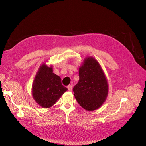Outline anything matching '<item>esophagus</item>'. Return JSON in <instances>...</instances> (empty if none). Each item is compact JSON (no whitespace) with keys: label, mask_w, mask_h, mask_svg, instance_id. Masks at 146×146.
<instances>
[{"label":"esophagus","mask_w":146,"mask_h":146,"mask_svg":"<svg viewBox=\"0 0 146 146\" xmlns=\"http://www.w3.org/2000/svg\"><path fill=\"white\" fill-rule=\"evenodd\" d=\"M67 89H68V90L69 91H72V85H68L67 86Z\"/></svg>","instance_id":"34e87169"}]
</instances>
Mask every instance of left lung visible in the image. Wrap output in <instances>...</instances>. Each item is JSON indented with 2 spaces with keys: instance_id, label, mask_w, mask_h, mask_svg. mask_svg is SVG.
Segmentation results:
<instances>
[{
  "instance_id": "1",
  "label": "left lung",
  "mask_w": 146,
  "mask_h": 146,
  "mask_svg": "<svg viewBox=\"0 0 146 146\" xmlns=\"http://www.w3.org/2000/svg\"><path fill=\"white\" fill-rule=\"evenodd\" d=\"M79 80L73 89L76 101L87 111L99 108L108 93V83L100 64L89 57L79 68Z\"/></svg>"
}]
</instances>
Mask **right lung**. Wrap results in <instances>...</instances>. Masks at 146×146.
Here are the masks:
<instances>
[{"label":"right lung","mask_w":146,"mask_h":146,"mask_svg":"<svg viewBox=\"0 0 146 146\" xmlns=\"http://www.w3.org/2000/svg\"><path fill=\"white\" fill-rule=\"evenodd\" d=\"M67 88L61 83V78L52 73V67L43 64L40 66L33 84L34 100L42 108H50L54 104Z\"/></svg>","instance_id":"1"}]
</instances>
